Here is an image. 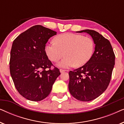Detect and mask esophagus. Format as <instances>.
<instances>
[{
  "instance_id": "34e87169",
  "label": "esophagus",
  "mask_w": 124,
  "mask_h": 124,
  "mask_svg": "<svg viewBox=\"0 0 124 124\" xmlns=\"http://www.w3.org/2000/svg\"><path fill=\"white\" fill-rule=\"evenodd\" d=\"M60 73H63V72H65V70H63V69H60Z\"/></svg>"
}]
</instances>
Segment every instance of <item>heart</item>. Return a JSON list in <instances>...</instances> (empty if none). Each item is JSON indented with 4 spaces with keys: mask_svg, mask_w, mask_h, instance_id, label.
Returning <instances> with one entry per match:
<instances>
[{
    "mask_svg": "<svg viewBox=\"0 0 124 124\" xmlns=\"http://www.w3.org/2000/svg\"><path fill=\"white\" fill-rule=\"evenodd\" d=\"M54 42L47 43L45 51L52 62H57L64 55L65 58L58 62L57 67L69 68L76 65L81 67L90 60L95 45L91 38L81 34L66 33L57 35Z\"/></svg>",
    "mask_w": 124,
    "mask_h": 124,
    "instance_id": "heart-1",
    "label": "heart"
}]
</instances>
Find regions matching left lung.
Masks as SVG:
<instances>
[{"instance_id":"left-lung-1","label":"left lung","mask_w":124,"mask_h":124,"mask_svg":"<svg viewBox=\"0 0 124 124\" xmlns=\"http://www.w3.org/2000/svg\"><path fill=\"white\" fill-rule=\"evenodd\" d=\"M77 32L90 35L95 47L87 63L69 72V90L77 100L89 101L103 94L109 85L115 55L110 42L98 32L89 29Z\"/></svg>"}]
</instances>
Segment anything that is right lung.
<instances>
[{"instance_id": "right-lung-1", "label": "right lung", "mask_w": 124, "mask_h": 124, "mask_svg": "<svg viewBox=\"0 0 124 124\" xmlns=\"http://www.w3.org/2000/svg\"><path fill=\"white\" fill-rule=\"evenodd\" d=\"M56 32L35 25L13 40L9 61L10 73L17 90L29 101H40L50 94L60 74L46 54V44ZM48 68V70L46 69Z\"/></svg>"}]
</instances>
